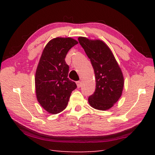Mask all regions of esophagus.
Returning <instances> with one entry per match:
<instances>
[{"instance_id": "obj_1", "label": "esophagus", "mask_w": 155, "mask_h": 155, "mask_svg": "<svg viewBox=\"0 0 155 155\" xmlns=\"http://www.w3.org/2000/svg\"><path fill=\"white\" fill-rule=\"evenodd\" d=\"M77 85L78 87H81V85H82V82H81V81H77Z\"/></svg>"}]
</instances>
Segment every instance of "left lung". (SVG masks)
Listing matches in <instances>:
<instances>
[{
    "label": "left lung",
    "mask_w": 155,
    "mask_h": 155,
    "mask_svg": "<svg viewBox=\"0 0 155 155\" xmlns=\"http://www.w3.org/2000/svg\"><path fill=\"white\" fill-rule=\"evenodd\" d=\"M83 47L92 65L96 77V89L88 102L94 109L107 110L118 101L124 87L121 69L111 50L101 40L79 37Z\"/></svg>",
    "instance_id": "1"
}]
</instances>
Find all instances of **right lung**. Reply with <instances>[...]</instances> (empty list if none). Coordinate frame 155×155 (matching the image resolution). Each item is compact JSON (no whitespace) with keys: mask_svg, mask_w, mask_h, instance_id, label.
Masks as SVG:
<instances>
[{"mask_svg":"<svg viewBox=\"0 0 155 155\" xmlns=\"http://www.w3.org/2000/svg\"><path fill=\"white\" fill-rule=\"evenodd\" d=\"M78 44L70 38H57L46 44L41 54L35 73L37 99L50 114L64 110L70 95L77 87L68 78L69 65L65 58L69 50Z\"/></svg>","mask_w":155,"mask_h":155,"instance_id":"obj_1","label":"right lung"}]
</instances>
